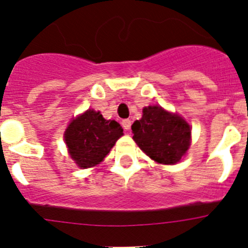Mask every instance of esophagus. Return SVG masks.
<instances>
[{
    "label": "esophagus",
    "mask_w": 248,
    "mask_h": 248,
    "mask_svg": "<svg viewBox=\"0 0 248 248\" xmlns=\"http://www.w3.org/2000/svg\"><path fill=\"white\" fill-rule=\"evenodd\" d=\"M121 124H122V127H124V129H126V131H129V129H131L132 122H131V120L126 119V120H122Z\"/></svg>",
    "instance_id": "1"
}]
</instances>
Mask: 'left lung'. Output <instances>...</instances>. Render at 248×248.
I'll return each mask as SVG.
<instances>
[{
  "label": "left lung",
  "instance_id": "8db88e82",
  "mask_svg": "<svg viewBox=\"0 0 248 248\" xmlns=\"http://www.w3.org/2000/svg\"><path fill=\"white\" fill-rule=\"evenodd\" d=\"M132 131L140 149L158 163L175 164L191 144L189 124L161 107L142 109L141 120L132 124Z\"/></svg>",
  "mask_w": 248,
  "mask_h": 248
}]
</instances>
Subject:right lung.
Wrapping results in <instances>:
<instances>
[{
    "label": "right lung",
    "mask_w": 248,
    "mask_h": 248,
    "mask_svg": "<svg viewBox=\"0 0 248 248\" xmlns=\"http://www.w3.org/2000/svg\"><path fill=\"white\" fill-rule=\"evenodd\" d=\"M121 136L124 129L120 124L104 120L99 111L87 110L69 124L64 140L72 158L86 169L103 161Z\"/></svg>",
    "instance_id": "obj_1"
}]
</instances>
